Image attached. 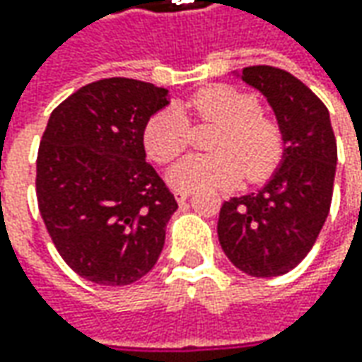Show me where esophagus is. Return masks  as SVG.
Segmentation results:
<instances>
[{
	"label": "esophagus",
	"mask_w": 362,
	"mask_h": 362,
	"mask_svg": "<svg viewBox=\"0 0 362 362\" xmlns=\"http://www.w3.org/2000/svg\"><path fill=\"white\" fill-rule=\"evenodd\" d=\"M189 195H191V191H185V189H177V191H175V199L179 203L187 202Z\"/></svg>",
	"instance_id": "1"
}]
</instances>
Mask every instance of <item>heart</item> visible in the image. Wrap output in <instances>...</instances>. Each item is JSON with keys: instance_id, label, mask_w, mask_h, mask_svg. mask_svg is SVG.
<instances>
[{"instance_id": "obj_1", "label": "heart", "mask_w": 362, "mask_h": 362, "mask_svg": "<svg viewBox=\"0 0 362 362\" xmlns=\"http://www.w3.org/2000/svg\"><path fill=\"white\" fill-rule=\"evenodd\" d=\"M189 117L219 122L209 148L211 155H189L169 171L177 189L233 187L247 177H270L284 157V134L276 120L262 112L259 98L230 84H211L181 106H169L146 122L143 143L148 157L169 163L189 145Z\"/></svg>"}]
</instances>
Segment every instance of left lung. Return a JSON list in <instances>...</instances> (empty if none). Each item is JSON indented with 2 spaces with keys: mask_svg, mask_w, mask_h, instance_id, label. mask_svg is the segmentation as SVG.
<instances>
[{
  "mask_svg": "<svg viewBox=\"0 0 362 362\" xmlns=\"http://www.w3.org/2000/svg\"><path fill=\"white\" fill-rule=\"evenodd\" d=\"M238 76L266 96L284 134V157L259 191L221 205L217 235L238 270L274 278L298 266L327 221L337 139L325 103L290 72L250 66Z\"/></svg>",
  "mask_w": 362,
  "mask_h": 362,
  "instance_id": "obj_1",
  "label": "left lung"
}]
</instances>
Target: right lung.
<instances>
[{
	"label": "right lung",
	"mask_w": 362,
	"mask_h": 362,
	"mask_svg": "<svg viewBox=\"0 0 362 362\" xmlns=\"http://www.w3.org/2000/svg\"><path fill=\"white\" fill-rule=\"evenodd\" d=\"M167 105V88L105 78L49 115L35 163L37 205L64 262L88 282L132 284L159 259L177 202L146 163L143 134Z\"/></svg>",
	"instance_id": "obj_1"
}]
</instances>
